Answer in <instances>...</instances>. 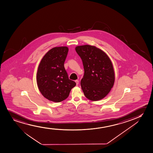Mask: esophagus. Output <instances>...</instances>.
<instances>
[{
	"mask_svg": "<svg viewBox=\"0 0 153 153\" xmlns=\"http://www.w3.org/2000/svg\"><path fill=\"white\" fill-rule=\"evenodd\" d=\"M76 83V85H78V84H79V81L78 80H75Z\"/></svg>",
	"mask_w": 153,
	"mask_h": 153,
	"instance_id": "obj_1",
	"label": "esophagus"
}]
</instances>
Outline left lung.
I'll use <instances>...</instances> for the list:
<instances>
[{"label": "left lung", "mask_w": 153, "mask_h": 153, "mask_svg": "<svg viewBox=\"0 0 153 153\" xmlns=\"http://www.w3.org/2000/svg\"><path fill=\"white\" fill-rule=\"evenodd\" d=\"M75 50L83 63L85 73L80 85L85 97L94 101L103 99L115 82V73L110 59L95 46H77Z\"/></svg>", "instance_id": "left-lung-1"}]
</instances>
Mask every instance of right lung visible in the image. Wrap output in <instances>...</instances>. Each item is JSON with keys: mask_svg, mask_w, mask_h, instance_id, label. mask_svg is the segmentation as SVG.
Returning <instances> with one entry per match:
<instances>
[{"mask_svg": "<svg viewBox=\"0 0 153 153\" xmlns=\"http://www.w3.org/2000/svg\"><path fill=\"white\" fill-rule=\"evenodd\" d=\"M67 47L52 48L44 56L37 73V82L42 95L51 101L60 102L68 98L76 83L69 79L64 68Z\"/></svg>", "mask_w": 153, "mask_h": 153, "instance_id": "1", "label": "right lung"}]
</instances>
